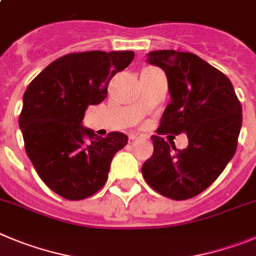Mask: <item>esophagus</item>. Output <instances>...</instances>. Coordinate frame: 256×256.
<instances>
[{"instance_id":"34e87169","label":"esophagus","mask_w":256,"mask_h":256,"mask_svg":"<svg viewBox=\"0 0 256 256\" xmlns=\"http://www.w3.org/2000/svg\"><path fill=\"white\" fill-rule=\"evenodd\" d=\"M132 140H147V136L140 134V133H134V134H132Z\"/></svg>"}]
</instances>
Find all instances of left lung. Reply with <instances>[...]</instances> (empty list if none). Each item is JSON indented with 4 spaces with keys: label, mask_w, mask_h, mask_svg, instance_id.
I'll return each mask as SVG.
<instances>
[{
    "label": "left lung",
    "mask_w": 256,
    "mask_h": 256,
    "mask_svg": "<svg viewBox=\"0 0 256 256\" xmlns=\"http://www.w3.org/2000/svg\"><path fill=\"white\" fill-rule=\"evenodd\" d=\"M147 62L168 77L171 102L161 116L154 154L142 166L147 184L175 200L193 198L221 175L238 148L242 109L231 81L194 53L150 52ZM186 132L190 144L178 150L161 134Z\"/></svg>",
    "instance_id": "obj_1"
}]
</instances>
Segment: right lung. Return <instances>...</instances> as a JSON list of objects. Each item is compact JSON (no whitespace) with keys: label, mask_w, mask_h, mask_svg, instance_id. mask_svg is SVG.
<instances>
[{"label":"right lung","mask_w":256,"mask_h":256,"mask_svg":"<svg viewBox=\"0 0 256 256\" xmlns=\"http://www.w3.org/2000/svg\"><path fill=\"white\" fill-rule=\"evenodd\" d=\"M134 52L70 53L46 66L28 86L18 126L25 151L49 189L70 200L100 190L112 157L128 142L120 132L105 138L81 124L90 105L104 102L114 74Z\"/></svg>","instance_id":"obj_1"}]
</instances>
